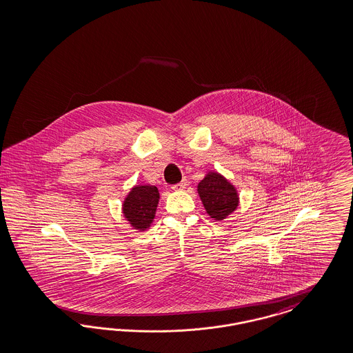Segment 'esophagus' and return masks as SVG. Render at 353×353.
<instances>
[{
  "instance_id": "obj_1",
  "label": "esophagus",
  "mask_w": 353,
  "mask_h": 353,
  "mask_svg": "<svg viewBox=\"0 0 353 353\" xmlns=\"http://www.w3.org/2000/svg\"><path fill=\"white\" fill-rule=\"evenodd\" d=\"M186 186H188V181H186V180H182L180 183L173 185V186H172V190H174V192H181V190L186 189Z\"/></svg>"
}]
</instances>
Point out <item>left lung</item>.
Listing matches in <instances>:
<instances>
[{
  "mask_svg": "<svg viewBox=\"0 0 353 353\" xmlns=\"http://www.w3.org/2000/svg\"><path fill=\"white\" fill-rule=\"evenodd\" d=\"M207 214L216 221H224L239 205V194L232 182L217 171H208L196 186Z\"/></svg>",
  "mask_w": 353,
  "mask_h": 353,
  "instance_id": "8db88e82",
  "label": "left lung"
}]
</instances>
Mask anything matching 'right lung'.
Here are the masks:
<instances>
[{"instance_id":"obj_1","label":"right lung","mask_w":353,"mask_h":353,"mask_svg":"<svg viewBox=\"0 0 353 353\" xmlns=\"http://www.w3.org/2000/svg\"><path fill=\"white\" fill-rule=\"evenodd\" d=\"M159 190L149 183L134 185L121 203V212L132 229L146 232L152 224L159 204Z\"/></svg>"}]
</instances>
